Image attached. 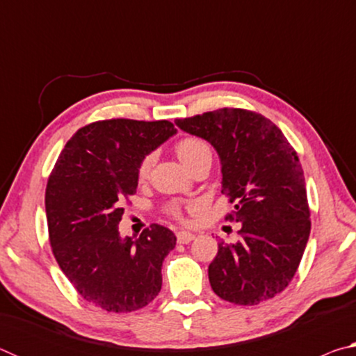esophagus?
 <instances>
[{
    "label": "esophagus",
    "mask_w": 356,
    "mask_h": 356,
    "mask_svg": "<svg viewBox=\"0 0 356 356\" xmlns=\"http://www.w3.org/2000/svg\"><path fill=\"white\" fill-rule=\"evenodd\" d=\"M195 238H196L195 234H191V232H188V231H179V232H177V242L182 243V245L190 243V242H193V240H195Z\"/></svg>",
    "instance_id": "obj_1"
}]
</instances>
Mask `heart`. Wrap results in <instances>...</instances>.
<instances>
[{"label":"heart","instance_id":"obj_1","mask_svg":"<svg viewBox=\"0 0 356 356\" xmlns=\"http://www.w3.org/2000/svg\"><path fill=\"white\" fill-rule=\"evenodd\" d=\"M176 154L179 156L180 163H182L188 171L193 166L201 163L204 160H212V150H210L209 144L196 136H188L180 140L176 144ZM152 155L144 156L140 166H138V177L144 179L147 176L150 166H152ZM170 212L172 215H179V207L172 206L170 209Z\"/></svg>","mask_w":356,"mask_h":356}]
</instances>
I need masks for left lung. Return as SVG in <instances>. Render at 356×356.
<instances>
[{"instance_id": "1", "label": "left lung", "mask_w": 356, "mask_h": 356, "mask_svg": "<svg viewBox=\"0 0 356 356\" xmlns=\"http://www.w3.org/2000/svg\"><path fill=\"white\" fill-rule=\"evenodd\" d=\"M220 156L221 193L240 222L237 243H218L209 281L220 298L251 306L281 293L297 272L311 221L303 170L282 131L262 114L222 108L176 119Z\"/></svg>"}]
</instances>
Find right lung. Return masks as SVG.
I'll use <instances>...</instances> for the list:
<instances>
[{"mask_svg": "<svg viewBox=\"0 0 356 356\" xmlns=\"http://www.w3.org/2000/svg\"><path fill=\"white\" fill-rule=\"evenodd\" d=\"M176 131L168 120L92 122L67 141L48 179L53 254L76 292L108 312L141 309L161 289V265L176 236L152 225L135 240L122 238L118 226L124 200L136 193L141 160Z\"/></svg>", "mask_w": 356, "mask_h": 356, "instance_id": "1", "label": "right lung"}]
</instances>
